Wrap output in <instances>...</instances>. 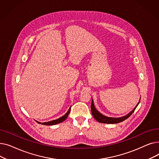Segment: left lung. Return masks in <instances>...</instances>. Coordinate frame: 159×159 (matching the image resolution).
I'll return each instance as SVG.
<instances>
[{
	"label": "left lung",
	"instance_id": "left-lung-1",
	"mask_svg": "<svg viewBox=\"0 0 159 159\" xmlns=\"http://www.w3.org/2000/svg\"><path fill=\"white\" fill-rule=\"evenodd\" d=\"M140 102H139V103L137 104V105L136 106V107L133 109V111H131L129 113H128L126 116H122V117L120 118H111V117H107V116H104L102 115L101 113H100L95 107L94 104H93V99L91 101V113H92L93 117L96 119V120H97L99 122L101 123H106V124H116V123H119L125 120H126L128 117L131 116V115L134 112V111L135 110L136 107H137V106L139 105Z\"/></svg>",
	"mask_w": 159,
	"mask_h": 159
}]
</instances>
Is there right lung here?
Masks as SVG:
<instances>
[{
    "mask_svg": "<svg viewBox=\"0 0 159 159\" xmlns=\"http://www.w3.org/2000/svg\"><path fill=\"white\" fill-rule=\"evenodd\" d=\"M70 110H71V107L69 109L68 111L67 112L64 116H62V117L58 119L57 120H52V121H49V122H43V123H41V122H37L39 124H42L43 125H48V126H50V125H55V124H58V123H61V122H62L63 121H64L67 117H68V116L70 113Z\"/></svg>",
    "mask_w": 159,
    "mask_h": 159,
    "instance_id": "obj_1",
    "label": "right lung"
}]
</instances>
